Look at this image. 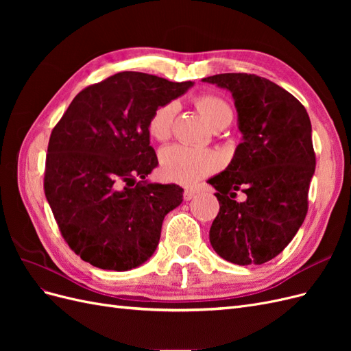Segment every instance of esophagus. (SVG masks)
I'll use <instances>...</instances> for the list:
<instances>
[{
  "instance_id": "1",
  "label": "esophagus",
  "mask_w": 351,
  "mask_h": 351,
  "mask_svg": "<svg viewBox=\"0 0 351 351\" xmlns=\"http://www.w3.org/2000/svg\"><path fill=\"white\" fill-rule=\"evenodd\" d=\"M195 196H196V190H193V189H186L184 190V193H183L184 200H192V199H195Z\"/></svg>"
}]
</instances>
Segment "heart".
<instances>
[{
  "instance_id": "1",
  "label": "heart",
  "mask_w": 351,
  "mask_h": 351,
  "mask_svg": "<svg viewBox=\"0 0 351 351\" xmlns=\"http://www.w3.org/2000/svg\"><path fill=\"white\" fill-rule=\"evenodd\" d=\"M195 105L212 129H224L232 120L230 104L215 95H202L195 99ZM174 114V104H164L152 112L147 121V130L155 141L164 142L171 136ZM218 165L219 159L217 154L199 147L171 145L164 147L161 152L162 174L180 184H193L214 171Z\"/></svg>"
}]
</instances>
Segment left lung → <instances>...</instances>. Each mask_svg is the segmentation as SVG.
I'll return each instance as SVG.
<instances>
[{
  "instance_id": "obj_1",
  "label": "left lung",
  "mask_w": 351,
  "mask_h": 351,
  "mask_svg": "<svg viewBox=\"0 0 351 351\" xmlns=\"http://www.w3.org/2000/svg\"><path fill=\"white\" fill-rule=\"evenodd\" d=\"M202 80L231 92L241 133L228 167L208 180L219 202L209 241L231 263L262 265L285 249L306 218L316 165L311 119L290 92L256 74Z\"/></svg>"
}]
</instances>
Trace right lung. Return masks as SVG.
<instances>
[{
    "mask_svg": "<svg viewBox=\"0 0 351 351\" xmlns=\"http://www.w3.org/2000/svg\"><path fill=\"white\" fill-rule=\"evenodd\" d=\"M193 82L123 71L83 89L49 137L44 189L62 237L93 267L129 271L158 247L183 189L146 177L158 165L152 112Z\"/></svg>",
    "mask_w": 351,
    "mask_h": 351,
    "instance_id": "right-lung-1",
    "label": "right lung"
}]
</instances>
